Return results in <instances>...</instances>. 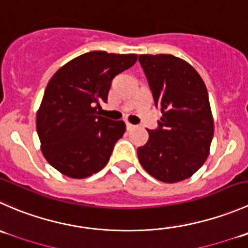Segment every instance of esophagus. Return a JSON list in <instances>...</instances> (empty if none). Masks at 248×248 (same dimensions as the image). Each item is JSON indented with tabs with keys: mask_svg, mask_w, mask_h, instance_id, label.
Here are the masks:
<instances>
[{
	"mask_svg": "<svg viewBox=\"0 0 248 248\" xmlns=\"http://www.w3.org/2000/svg\"><path fill=\"white\" fill-rule=\"evenodd\" d=\"M133 124H129V122H127L126 121V128L127 129H128V131H129V129H132V128H133Z\"/></svg>",
	"mask_w": 248,
	"mask_h": 248,
	"instance_id": "obj_1",
	"label": "esophagus"
}]
</instances>
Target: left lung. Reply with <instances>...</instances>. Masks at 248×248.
Listing matches in <instances>:
<instances>
[{"mask_svg": "<svg viewBox=\"0 0 248 248\" xmlns=\"http://www.w3.org/2000/svg\"><path fill=\"white\" fill-rule=\"evenodd\" d=\"M155 107L162 112L157 128L138 148L144 170L163 183L191 177L205 163L213 138L207 88L195 69L170 54H141Z\"/></svg>", "mask_w": 248, "mask_h": 248, "instance_id": "obj_1", "label": "left lung"}]
</instances>
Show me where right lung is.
Here are the masks:
<instances>
[{
  "label": "right lung",
  "instance_id": "obj_1",
  "mask_svg": "<svg viewBox=\"0 0 248 248\" xmlns=\"http://www.w3.org/2000/svg\"><path fill=\"white\" fill-rule=\"evenodd\" d=\"M137 54L93 50L75 58L53 75L36 119L43 156L70 178L90 177L109 161L126 131L124 121L99 115L111 82L134 65Z\"/></svg>",
  "mask_w": 248,
  "mask_h": 248
}]
</instances>
